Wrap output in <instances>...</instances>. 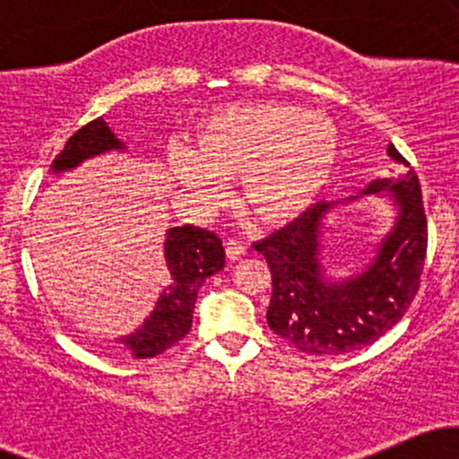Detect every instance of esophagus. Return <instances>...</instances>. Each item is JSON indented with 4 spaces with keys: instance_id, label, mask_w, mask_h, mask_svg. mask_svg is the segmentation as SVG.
I'll list each match as a JSON object with an SVG mask.
<instances>
[{
    "instance_id": "obj_1",
    "label": "esophagus",
    "mask_w": 459,
    "mask_h": 459,
    "mask_svg": "<svg viewBox=\"0 0 459 459\" xmlns=\"http://www.w3.org/2000/svg\"><path fill=\"white\" fill-rule=\"evenodd\" d=\"M224 250H226V259H229V261H237V259H241V256L246 255V246L241 244V241H237V239L226 241Z\"/></svg>"
}]
</instances>
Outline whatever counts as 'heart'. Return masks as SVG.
Returning a JSON list of instances; mask_svg holds the SVG:
<instances>
[{"mask_svg":"<svg viewBox=\"0 0 459 459\" xmlns=\"http://www.w3.org/2000/svg\"><path fill=\"white\" fill-rule=\"evenodd\" d=\"M339 157V135L324 116L287 103H237L194 127L187 152L170 155V175L200 204H218L237 178V204L252 222L281 226L324 192Z\"/></svg>","mask_w":459,"mask_h":459,"instance_id":"obj_1","label":"heart"}]
</instances>
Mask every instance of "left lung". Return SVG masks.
<instances>
[{
    "instance_id": "8db88e82",
    "label": "left lung",
    "mask_w": 459,
    "mask_h": 459,
    "mask_svg": "<svg viewBox=\"0 0 459 459\" xmlns=\"http://www.w3.org/2000/svg\"><path fill=\"white\" fill-rule=\"evenodd\" d=\"M388 157L410 166L393 144ZM377 192H391L399 213L371 265L358 276L324 281L319 237L330 203H317L296 222L255 244L272 272L267 325L299 351L336 356L371 345L403 317L419 291L428 255L419 177L410 168L399 178H376L362 194Z\"/></svg>"
}]
</instances>
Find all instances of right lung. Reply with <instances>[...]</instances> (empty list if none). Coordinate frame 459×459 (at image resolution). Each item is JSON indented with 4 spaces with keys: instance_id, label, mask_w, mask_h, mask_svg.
<instances>
[{
    "instance_id": "1",
    "label": "right lung",
    "mask_w": 459,
    "mask_h": 459,
    "mask_svg": "<svg viewBox=\"0 0 459 459\" xmlns=\"http://www.w3.org/2000/svg\"><path fill=\"white\" fill-rule=\"evenodd\" d=\"M120 149H125L123 142L109 131L103 118H97L68 138L51 168L54 172H66L94 155ZM163 256L170 272V284L161 291L151 317L134 334L120 339L135 358L160 356L187 334L198 289L224 267L222 239L212 230L192 224L168 230Z\"/></svg>"
}]
</instances>
